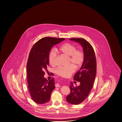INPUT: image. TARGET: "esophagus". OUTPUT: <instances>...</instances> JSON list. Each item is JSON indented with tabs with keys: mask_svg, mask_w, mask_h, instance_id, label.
Here are the masks:
<instances>
[{
	"mask_svg": "<svg viewBox=\"0 0 122 122\" xmlns=\"http://www.w3.org/2000/svg\"><path fill=\"white\" fill-rule=\"evenodd\" d=\"M55 87H60V86L59 85V84H56L55 85Z\"/></svg>",
	"mask_w": 122,
	"mask_h": 122,
	"instance_id": "34e87169",
	"label": "esophagus"
}]
</instances>
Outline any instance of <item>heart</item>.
I'll use <instances>...</instances> for the list:
<instances>
[{
    "mask_svg": "<svg viewBox=\"0 0 122 122\" xmlns=\"http://www.w3.org/2000/svg\"><path fill=\"white\" fill-rule=\"evenodd\" d=\"M61 53L68 57V66H59L56 68L55 72L56 74L63 77H70L73 73L75 69L79 68L82 66L85 60V54L80 49H77L76 46L70 43H66L61 45L58 49ZM57 56L56 51L54 49H51L49 52V62L52 66L56 65Z\"/></svg>",
    "mask_w": 122,
    "mask_h": 122,
    "instance_id": "heart-1",
    "label": "heart"
}]
</instances>
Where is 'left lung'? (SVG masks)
Segmentation results:
<instances>
[{
	"mask_svg": "<svg viewBox=\"0 0 122 122\" xmlns=\"http://www.w3.org/2000/svg\"><path fill=\"white\" fill-rule=\"evenodd\" d=\"M70 40L78 42L83 47L85 60L80 70L74 76V80L80 82L78 86H73L71 82V92L66 101L71 104H79L84 101L94 86L97 63L94 50L90 43L83 38H73Z\"/></svg>",
	"mask_w": 122,
	"mask_h": 122,
	"instance_id": "obj_1",
	"label": "left lung"
}]
</instances>
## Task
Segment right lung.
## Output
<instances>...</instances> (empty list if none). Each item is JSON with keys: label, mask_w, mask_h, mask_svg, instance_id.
Segmentation results:
<instances>
[{"label": "right lung", "mask_w": 122, "mask_h": 122, "mask_svg": "<svg viewBox=\"0 0 122 122\" xmlns=\"http://www.w3.org/2000/svg\"><path fill=\"white\" fill-rule=\"evenodd\" d=\"M66 39L45 37L33 45L29 54L27 65L28 88L32 99L38 104L48 102L55 89L54 78L47 80L44 78L48 71L49 54L53 46Z\"/></svg>", "instance_id": "right-lung-1"}]
</instances>
